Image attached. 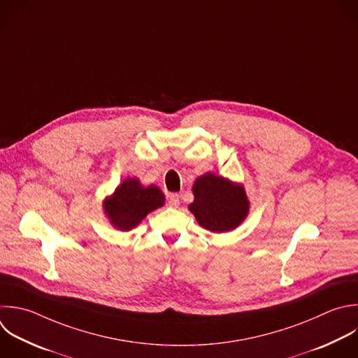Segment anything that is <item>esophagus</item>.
Wrapping results in <instances>:
<instances>
[{"label":"esophagus","mask_w":358,"mask_h":358,"mask_svg":"<svg viewBox=\"0 0 358 358\" xmlns=\"http://www.w3.org/2000/svg\"><path fill=\"white\" fill-rule=\"evenodd\" d=\"M168 204H169L171 207H178V206H179V194L171 193V194L168 196Z\"/></svg>","instance_id":"34e87169"}]
</instances>
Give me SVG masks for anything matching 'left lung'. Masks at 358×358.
Returning a JSON list of instances; mask_svg holds the SVG:
<instances>
[{"label": "left lung", "instance_id": "8db88e82", "mask_svg": "<svg viewBox=\"0 0 358 358\" xmlns=\"http://www.w3.org/2000/svg\"><path fill=\"white\" fill-rule=\"evenodd\" d=\"M193 194L194 201L189 210L201 227L213 232L236 228L249 210L245 190L213 173H206L194 182Z\"/></svg>", "mask_w": 358, "mask_h": 358}]
</instances>
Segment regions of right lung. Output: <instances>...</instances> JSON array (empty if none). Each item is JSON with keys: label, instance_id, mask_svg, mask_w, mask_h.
I'll list each match as a JSON object with an SVG mask.
<instances>
[{"label": "right lung", "instance_id": "add662e5", "mask_svg": "<svg viewBox=\"0 0 358 358\" xmlns=\"http://www.w3.org/2000/svg\"><path fill=\"white\" fill-rule=\"evenodd\" d=\"M164 201L165 197L158 187H143L137 179H127L105 201V211L116 228L129 231Z\"/></svg>", "mask_w": 358, "mask_h": 358}]
</instances>
